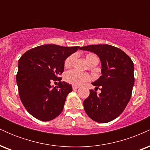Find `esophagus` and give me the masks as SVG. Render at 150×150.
<instances>
[{
	"instance_id": "obj_1",
	"label": "esophagus",
	"mask_w": 150,
	"mask_h": 150,
	"mask_svg": "<svg viewBox=\"0 0 150 150\" xmlns=\"http://www.w3.org/2000/svg\"><path fill=\"white\" fill-rule=\"evenodd\" d=\"M79 88V86H77V85H73V90H75V89H78Z\"/></svg>"
}]
</instances>
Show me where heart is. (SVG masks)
<instances>
[{"mask_svg":"<svg viewBox=\"0 0 150 150\" xmlns=\"http://www.w3.org/2000/svg\"><path fill=\"white\" fill-rule=\"evenodd\" d=\"M74 59H75V55H70L65 58L64 61V66L65 68H69L71 66ZM85 59L89 64L94 61H98V58L96 55L93 53H88L86 55ZM64 79L67 82L72 85H80L83 82L90 80L91 77L87 74L79 73L75 70H70L65 74Z\"/></svg>","mask_w":150,"mask_h":150,"instance_id":"1","label":"heart"}]
</instances>
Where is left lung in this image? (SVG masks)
Returning <instances> with one entry per match:
<instances>
[{
	"label": "left lung",
	"mask_w": 150,
	"mask_h": 150,
	"mask_svg": "<svg viewBox=\"0 0 150 150\" xmlns=\"http://www.w3.org/2000/svg\"><path fill=\"white\" fill-rule=\"evenodd\" d=\"M80 49L93 52L101 63V76L92 82L99 94L93 89L84 101L86 113L98 123L114 120L123 113L131 97L134 85V65L124 51L108 44L89 45Z\"/></svg>",
	"instance_id": "left-lung-1"
}]
</instances>
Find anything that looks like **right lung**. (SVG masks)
<instances>
[{
  "label": "right lung",
  "mask_w": 150,
  "mask_h": 150,
  "mask_svg": "<svg viewBox=\"0 0 150 150\" xmlns=\"http://www.w3.org/2000/svg\"><path fill=\"white\" fill-rule=\"evenodd\" d=\"M80 46L63 47L55 44L39 46L25 52L19 59L16 75L18 92L27 111L37 119L49 121L63 111L72 86L61 82L64 61ZM60 81L57 87L52 81Z\"/></svg>",
  "instance_id": "right-lung-1"
}]
</instances>
